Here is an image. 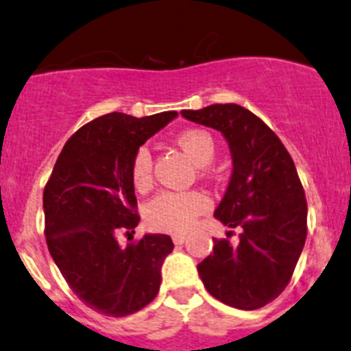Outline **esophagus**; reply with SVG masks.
Listing matches in <instances>:
<instances>
[{
    "label": "esophagus",
    "mask_w": 351,
    "mask_h": 351,
    "mask_svg": "<svg viewBox=\"0 0 351 351\" xmlns=\"http://www.w3.org/2000/svg\"><path fill=\"white\" fill-rule=\"evenodd\" d=\"M171 238H173V243L175 245H182V243H185L186 238L189 237H186L185 233H175Z\"/></svg>",
    "instance_id": "esophagus-1"
}]
</instances>
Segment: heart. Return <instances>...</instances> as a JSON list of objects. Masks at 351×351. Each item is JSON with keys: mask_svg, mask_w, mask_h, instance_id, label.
I'll return each mask as SVG.
<instances>
[{"mask_svg": "<svg viewBox=\"0 0 351 351\" xmlns=\"http://www.w3.org/2000/svg\"><path fill=\"white\" fill-rule=\"evenodd\" d=\"M176 145L197 168H206L216 156V144L209 132L190 128L176 137ZM132 182L144 192L152 185V156L145 147L138 149L132 161ZM210 207L202 192H162L145 207V221L152 230L182 233L190 230L197 216Z\"/></svg>", "mask_w": 351, "mask_h": 351, "instance_id": "obj_1", "label": "heart"}]
</instances>
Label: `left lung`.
Masks as SVG:
<instances>
[{
    "label": "left lung",
    "instance_id": "obj_1",
    "mask_svg": "<svg viewBox=\"0 0 351 351\" xmlns=\"http://www.w3.org/2000/svg\"><path fill=\"white\" fill-rule=\"evenodd\" d=\"M182 117L221 132L228 142L233 169L214 217L241 230L237 245L214 238V252L197 266L200 280L230 307H264L290 283L307 237V202L293 159L243 106L210 104Z\"/></svg>",
    "mask_w": 351,
    "mask_h": 351
}]
</instances>
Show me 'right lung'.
I'll use <instances>...</instances> for the list:
<instances>
[{
	"mask_svg": "<svg viewBox=\"0 0 351 351\" xmlns=\"http://www.w3.org/2000/svg\"><path fill=\"white\" fill-rule=\"evenodd\" d=\"M176 117V111H165L144 118L125 113L96 118L68 138L44 189L51 257L73 293L99 314L130 315L159 291L171 238L145 233L121 247L118 233H135L141 221L132 182L134 156Z\"/></svg>",
	"mask_w": 351,
	"mask_h": 351,
	"instance_id": "add662e5",
	"label": "right lung"
}]
</instances>
